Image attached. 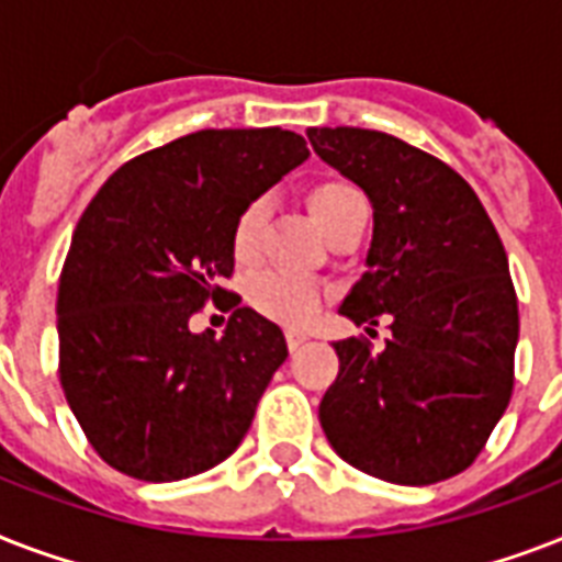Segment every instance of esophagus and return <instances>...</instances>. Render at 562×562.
I'll list each match as a JSON object with an SVG mask.
<instances>
[{"label":"esophagus","mask_w":562,"mask_h":562,"mask_svg":"<svg viewBox=\"0 0 562 562\" xmlns=\"http://www.w3.org/2000/svg\"><path fill=\"white\" fill-rule=\"evenodd\" d=\"M308 341V335L306 333H300V329H285V344H289V350H300L303 344Z\"/></svg>","instance_id":"34e87169"}]
</instances>
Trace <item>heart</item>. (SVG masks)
<instances>
[{
  "label": "heart",
  "mask_w": 562,
  "mask_h": 562,
  "mask_svg": "<svg viewBox=\"0 0 562 562\" xmlns=\"http://www.w3.org/2000/svg\"><path fill=\"white\" fill-rule=\"evenodd\" d=\"M306 203L312 218L326 236H333L335 229L344 227L359 212H368V198L344 180H324V183L312 187L306 194ZM265 224H268V201L265 198H256L238 212L236 224H233V254H236L238 262H254L259 256ZM247 300L259 315L271 317L277 324L300 326L315 317L321 300H324V291L306 277L271 271L259 273L250 282Z\"/></svg>",
  "instance_id": "1"
}]
</instances>
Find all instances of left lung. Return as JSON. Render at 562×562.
I'll list each match as a JSON object with an SVG mask.
<instances>
[{"instance_id":"1","label":"left lung","mask_w":562,"mask_h":562,"mask_svg":"<svg viewBox=\"0 0 562 562\" xmlns=\"http://www.w3.org/2000/svg\"><path fill=\"white\" fill-rule=\"evenodd\" d=\"M315 154L373 203L368 271L344 317L391 321L384 350L335 341L341 370L321 426L344 461L393 484L470 467L514 393L519 306L507 254L479 194L443 160L364 127H308Z\"/></svg>"}]
</instances>
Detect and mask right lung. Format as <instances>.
<instances>
[{
  "label": "right lung",
  "instance_id": "add662e5",
  "mask_svg": "<svg viewBox=\"0 0 562 562\" xmlns=\"http://www.w3.org/2000/svg\"><path fill=\"white\" fill-rule=\"evenodd\" d=\"M308 157L282 127L198 131L127 160L72 233L57 285L60 387L113 470L180 481L236 452L289 347L221 282L233 224ZM234 308L221 339L188 321Z\"/></svg>",
  "mask_w": 562,
  "mask_h": 562
}]
</instances>
